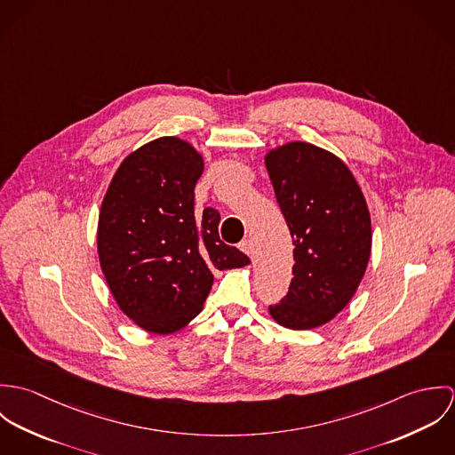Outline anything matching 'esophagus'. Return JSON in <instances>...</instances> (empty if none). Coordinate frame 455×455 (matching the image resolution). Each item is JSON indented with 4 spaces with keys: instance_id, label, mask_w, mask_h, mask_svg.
Wrapping results in <instances>:
<instances>
[{
    "instance_id": "obj_1",
    "label": "esophagus",
    "mask_w": 455,
    "mask_h": 455,
    "mask_svg": "<svg viewBox=\"0 0 455 455\" xmlns=\"http://www.w3.org/2000/svg\"><path fill=\"white\" fill-rule=\"evenodd\" d=\"M238 247H240V251H242V252H245V254H247V256H251V254H252V242H251V240H249V238H245V240H242V242H240V245H238Z\"/></svg>"
}]
</instances>
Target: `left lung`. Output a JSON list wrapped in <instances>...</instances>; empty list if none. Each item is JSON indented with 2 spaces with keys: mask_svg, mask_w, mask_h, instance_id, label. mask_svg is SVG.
I'll list each match as a JSON object with an SVG mask.
<instances>
[{
  "mask_svg": "<svg viewBox=\"0 0 455 455\" xmlns=\"http://www.w3.org/2000/svg\"><path fill=\"white\" fill-rule=\"evenodd\" d=\"M294 245L287 296L269 315L305 331L325 324L355 294L371 254V217L348 166L307 141H287L264 156Z\"/></svg>",
  "mask_w": 455,
  "mask_h": 455,
  "instance_id": "obj_1",
  "label": "left lung"
}]
</instances>
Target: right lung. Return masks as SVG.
Masks as SVG:
<instances>
[{
    "label": "right lung",
    "mask_w": 455,
    "mask_h": 455,
    "mask_svg": "<svg viewBox=\"0 0 455 455\" xmlns=\"http://www.w3.org/2000/svg\"><path fill=\"white\" fill-rule=\"evenodd\" d=\"M203 168V156L189 141L156 138L124 157L101 203V271L123 314L154 334H172L195 319L213 269L251 264L220 240L217 210L196 215Z\"/></svg>",
    "instance_id": "1"
}]
</instances>
